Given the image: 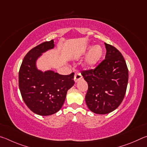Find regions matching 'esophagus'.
Listing matches in <instances>:
<instances>
[{
    "label": "esophagus",
    "instance_id": "1",
    "mask_svg": "<svg viewBox=\"0 0 147 147\" xmlns=\"http://www.w3.org/2000/svg\"><path fill=\"white\" fill-rule=\"evenodd\" d=\"M82 78V76L81 73H80V72H76L74 76V82H77L79 81L80 80H81Z\"/></svg>",
    "mask_w": 147,
    "mask_h": 147
}]
</instances>
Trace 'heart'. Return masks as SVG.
I'll list each match as a JSON object with an SVG mask.
<instances>
[{"label": "heart", "mask_w": 147, "mask_h": 147, "mask_svg": "<svg viewBox=\"0 0 147 147\" xmlns=\"http://www.w3.org/2000/svg\"><path fill=\"white\" fill-rule=\"evenodd\" d=\"M88 53L85 60V65L87 67H93L100 60L103 55V49L100 45H95L93 47L89 45L87 47L83 52L84 54Z\"/></svg>", "instance_id": "1"}]
</instances>
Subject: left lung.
<instances>
[{
	"mask_svg": "<svg viewBox=\"0 0 147 147\" xmlns=\"http://www.w3.org/2000/svg\"><path fill=\"white\" fill-rule=\"evenodd\" d=\"M105 59L94 69L83 71L88 82L86 102L94 113L107 114L120 105L125 95L128 70L123 55L115 47L104 43Z\"/></svg>",
	"mask_w": 147,
	"mask_h": 147,
	"instance_id": "left-lung-1",
	"label": "left lung"
}]
</instances>
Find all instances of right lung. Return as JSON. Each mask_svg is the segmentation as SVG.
<instances>
[{
  "label": "right lung",
  "instance_id": "1",
  "mask_svg": "<svg viewBox=\"0 0 147 147\" xmlns=\"http://www.w3.org/2000/svg\"><path fill=\"white\" fill-rule=\"evenodd\" d=\"M54 48L53 39L31 49L24 58L19 73V87L24 103L32 111L42 116L58 112L67 92L74 84V73L61 75L37 67V60L42 54Z\"/></svg>",
  "mask_w": 147,
  "mask_h": 147
}]
</instances>
